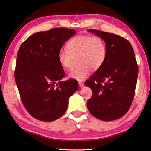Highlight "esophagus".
<instances>
[{"mask_svg":"<svg viewBox=\"0 0 151 151\" xmlns=\"http://www.w3.org/2000/svg\"><path fill=\"white\" fill-rule=\"evenodd\" d=\"M78 85H79V86H80V87H83L84 85H84V83H81V82H79Z\"/></svg>","mask_w":151,"mask_h":151,"instance_id":"34e87169","label":"esophagus"}]
</instances>
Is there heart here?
<instances>
[{
  "instance_id": "1",
  "label": "heart",
  "mask_w": 151,
  "mask_h": 151,
  "mask_svg": "<svg viewBox=\"0 0 151 151\" xmlns=\"http://www.w3.org/2000/svg\"><path fill=\"white\" fill-rule=\"evenodd\" d=\"M67 50L58 53V60L65 69H72L78 58L80 65L69 73V77L83 81L90 75L92 69L98 70L103 66L107 57L105 42L97 36L78 35L66 45Z\"/></svg>"
}]
</instances>
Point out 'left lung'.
I'll return each instance as SVG.
<instances>
[{"instance_id": "8db88e82", "label": "left lung", "mask_w": 151, "mask_h": 151, "mask_svg": "<svg viewBox=\"0 0 151 151\" xmlns=\"http://www.w3.org/2000/svg\"><path fill=\"white\" fill-rule=\"evenodd\" d=\"M105 42L107 57L103 66L85 82L93 95L87 101L92 115L104 121L124 116L133 101L139 68L132 46L120 36L88 30Z\"/></svg>"}]
</instances>
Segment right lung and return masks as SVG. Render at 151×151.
<instances>
[{
  "label": "right lung",
  "mask_w": 151,
  "mask_h": 151,
  "mask_svg": "<svg viewBox=\"0 0 151 151\" xmlns=\"http://www.w3.org/2000/svg\"><path fill=\"white\" fill-rule=\"evenodd\" d=\"M75 30L56 28L36 32L20 45L18 51L15 81L22 104L34 118L53 121L67 109L68 99L78 88L74 79L65 77L58 53Z\"/></svg>",
  "instance_id": "obj_1"
}]
</instances>
